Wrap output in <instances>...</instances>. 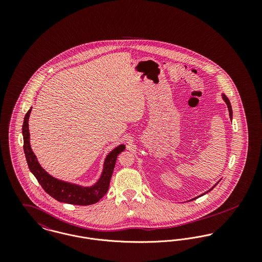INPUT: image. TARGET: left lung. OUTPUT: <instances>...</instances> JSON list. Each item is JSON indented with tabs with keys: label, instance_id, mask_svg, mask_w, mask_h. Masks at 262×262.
<instances>
[{
	"label": "left lung",
	"instance_id": "left-lung-1",
	"mask_svg": "<svg viewBox=\"0 0 262 262\" xmlns=\"http://www.w3.org/2000/svg\"><path fill=\"white\" fill-rule=\"evenodd\" d=\"M222 98H223V100H224L225 103H226V105H227V107H228V111H229V116H230V120L232 121V118H233V111H232V107H231V103H230V101H229V99L225 96L224 94H222ZM221 181V180H220ZM220 181H218L213 187H211L210 189H208L207 191H205V192H203V193H201V194H199L198 196H195V198H192V199H190L189 201H192V200H195V199H198V198H200V196H202L203 194H205V193H207V192H209L210 190H212L214 187H216L219 183H220Z\"/></svg>",
	"mask_w": 262,
	"mask_h": 262
}]
</instances>
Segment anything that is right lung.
Segmentation results:
<instances>
[{
	"label": "right lung",
	"mask_w": 262,
	"mask_h": 262,
	"mask_svg": "<svg viewBox=\"0 0 262 262\" xmlns=\"http://www.w3.org/2000/svg\"><path fill=\"white\" fill-rule=\"evenodd\" d=\"M31 109L26 113L24 117V122L22 126V134L24 140V153L29 166L30 171L34 174L40 186L43 189L55 199L58 202L79 205V206H88L93 205L99 202L108 191L110 181L112 178L113 170L116 164V160L118 155L124 151L126 146L125 144H120L114 149L111 150L103 163V169L98 181L92 186H81L75 183L66 182L62 180H58L51 174H49L39 163L36 155L30 145V133H29V117Z\"/></svg>",
	"instance_id": "obj_1"
}]
</instances>
